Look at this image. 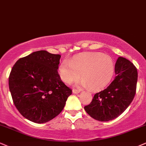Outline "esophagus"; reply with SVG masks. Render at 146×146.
<instances>
[{
    "mask_svg": "<svg viewBox=\"0 0 146 146\" xmlns=\"http://www.w3.org/2000/svg\"><path fill=\"white\" fill-rule=\"evenodd\" d=\"M72 93H74V94H77V93H80V91H79V90H76V89H73Z\"/></svg>",
    "mask_w": 146,
    "mask_h": 146,
    "instance_id": "1",
    "label": "esophagus"
}]
</instances>
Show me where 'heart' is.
<instances>
[{
  "label": "heart",
  "instance_id": "obj_1",
  "mask_svg": "<svg viewBox=\"0 0 146 146\" xmlns=\"http://www.w3.org/2000/svg\"><path fill=\"white\" fill-rule=\"evenodd\" d=\"M114 70L112 59L101 53H86L74 57L69 63L59 65L58 74L61 80L71 84L80 78L81 84L92 91L105 87L110 81Z\"/></svg>",
  "mask_w": 146,
  "mask_h": 146
}]
</instances>
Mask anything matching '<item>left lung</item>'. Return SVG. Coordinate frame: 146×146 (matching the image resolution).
Segmentation results:
<instances>
[{
    "instance_id": "8db88e82",
    "label": "left lung",
    "mask_w": 146,
    "mask_h": 146,
    "mask_svg": "<svg viewBox=\"0 0 146 146\" xmlns=\"http://www.w3.org/2000/svg\"><path fill=\"white\" fill-rule=\"evenodd\" d=\"M116 76L103 91L95 93L84 110L99 121H109L120 116L133 100L137 82V70L130 61L119 57L115 64Z\"/></svg>"
}]
</instances>
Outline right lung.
<instances>
[{"label": "right lung", "instance_id": "right-lung-1", "mask_svg": "<svg viewBox=\"0 0 146 146\" xmlns=\"http://www.w3.org/2000/svg\"><path fill=\"white\" fill-rule=\"evenodd\" d=\"M61 55L38 51L22 57L13 66L9 87L13 102L23 117L44 123L63 110L72 89L59 76Z\"/></svg>", "mask_w": 146, "mask_h": 146}]
</instances>
